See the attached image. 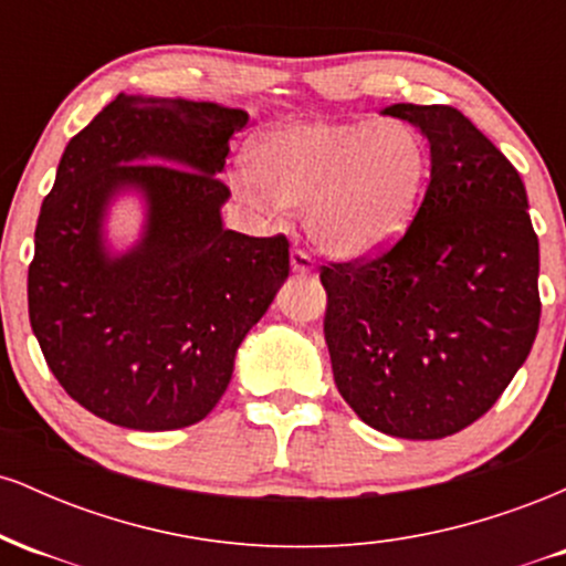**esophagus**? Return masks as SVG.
Segmentation results:
<instances>
[{
  "mask_svg": "<svg viewBox=\"0 0 566 566\" xmlns=\"http://www.w3.org/2000/svg\"><path fill=\"white\" fill-rule=\"evenodd\" d=\"M290 265H292V274H297V276H316V265H314V261H311L308 255H305L303 250H292Z\"/></svg>",
  "mask_w": 566,
  "mask_h": 566,
  "instance_id": "1",
  "label": "esophagus"
}]
</instances>
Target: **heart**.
Here are the masks:
<instances>
[{
    "label": "heart",
    "mask_w": 566,
    "mask_h": 566,
    "mask_svg": "<svg viewBox=\"0 0 566 566\" xmlns=\"http://www.w3.org/2000/svg\"><path fill=\"white\" fill-rule=\"evenodd\" d=\"M431 154L401 119H303L263 133L237 180L258 210H305V233L335 261H369L405 239Z\"/></svg>",
    "instance_id": "obj_1"
}]
</instances>
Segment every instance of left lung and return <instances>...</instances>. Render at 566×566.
<instances>
[{"label":"left lung","instance_id":"1","mask_svg":"<svg viewBox=\"0 0 566 566\" xmlns=\"http://www.w3.org/2000/svg\"><path fill=\"white\" fill-rule=\"evenodd\" d=\"M431 146L423 205L399 244L322 269L335 386L375 431L444 439L500 399L541 324V247L513 165L458 108L394 103Z\"/></svg>","mask_w":566,"mask_h":566}]
</instances>
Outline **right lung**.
I'll return each instance as SVG.
<instances>
[{
	"mask_svg": "<svg viewBox=\"0 0 566 566\" xmlns=\"http://www.w3.org/2000/svg\"><path fill=\"white\" fill-rule=\"evenodd\" d=\"M242 108L116 95L69 140L29 265V319L48 367L84 409L135 431L199 423L229 388L242 340L290 276L284 237L223 226L218 180ZM135 198L139 237L111 239Z\"/></svg>",
	"mask_w": 566,
	"mask_h": 566,
	"instance_id": "add662e5",
	"label": "right lung"
}]
</instances>
